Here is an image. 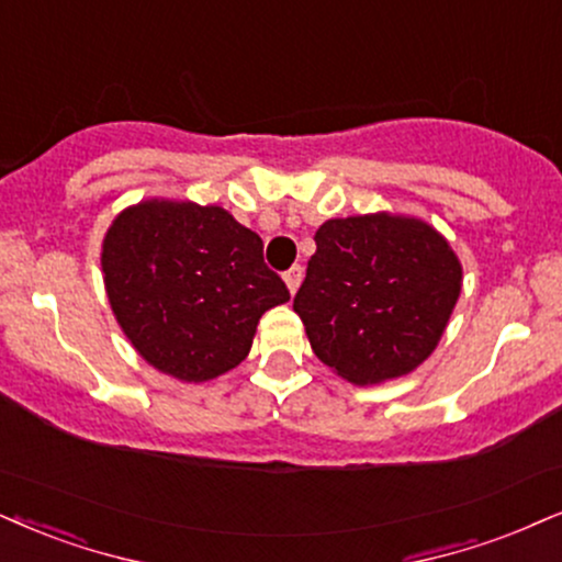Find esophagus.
Returning <instances> with one entry per match:
<instances>
[{"instance_id": "esophagus-1", "label": "esophagus", "mask_w": 562, "mask_h": 562, "mask_svg": "<svg viewBox=\"0 0 562 562\" xmlns=\"http://www.w3.org/2000/svg\"><path fill=\"white\" fill-rule=\"evenodd\" d=\"M302 276H304V270L300 266L289 268L286 273H283V281H286L289 294H296V289H300V283H302Z\"/></svg>"}]
</instances>
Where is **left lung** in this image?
Wrapping results in <instances>:
<instances>
[{"instance_id":"left-lung-1","label":"left lung","mask_w":562,"mask_h":562,"mask_svg":"<svg viewBox=\"0 0 562 562\" xmlns=\"http://www.w3.org/2000/svg\"><path fill=\"white\" fill-rule=\"evenodd\" d=\"M294 313L315 357L355 385L408 375L438 349L463 268L435 226L404 213L328 218Z\"/></svg>"}]
</instances>
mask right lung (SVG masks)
<instances>
[{
  "mask_svg": "<svg viewBox=\"0 0 562 562\" xmlns=\"http://www.w3.org/2000/svg\"><path fill=\"white\" fill-rule=\"evenodd\" d=\"M101 270L122 334L154 370L205 383L252 349L262 313L289 289L262 239L226 207L150 198L116 213Z\"/></svg>",
  "mask_w": 562,
  "mask_h": 562,
  "instance_id": "right-lung-1",
  "label": "right lung"
}]
</instances>
